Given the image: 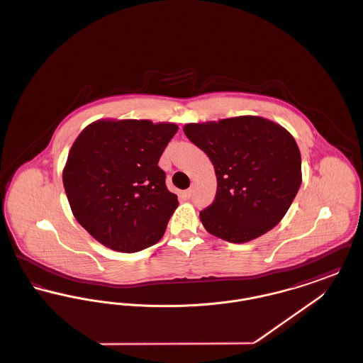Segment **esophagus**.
<instances>
[{
    "mask_svg": "<svg viewBox=\"0 0 363 363\" xmlns=\"http://www.w3.org/2000/svg\"><path fill=\"white\" fill-rule=\"evenodd\" d=\"M182 196L185 197V199H190V196H191V189H186L182 191Z\"/></svg>",
    "mask_w": 363,
    "mask_h": 363,
    "instance_id": "esophagus-1",
    "label": "esophagus"
}]
</instances>
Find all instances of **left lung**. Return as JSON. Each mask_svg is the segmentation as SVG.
Listing matches in <instances>:
<instances>
[{
	"instance_id": "left-lung-1",
	"label": "left lung",
	"mask_w": 363,
	"mask_h": 363,
	"mask_svg": "<svg viewBox=\"0 0 363 363\" xmlns=\"http://www.w3.org/2000/svg\"><path fill=\"white\" fill-rule=\"evenodd\" d=\"M184 132L207 154L218 179L213 203L200 212L209 234L245 243L284 218L302 182L301 152L287 129L241 116L186 123Z\"/></svg>"
}]
</instances>
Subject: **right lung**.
<instances>
[{
  "label": "right lung",
  "mask_w": 363,
  "mask_h": 363,
  "mask_svg": "<svg viewBox=\"0 0 363 363\" xmlns=\"http://www.w3.org/2000/svg\"><path fill=\"white\" fill-rule=\"evenodd\" d=\"M173 122L98 120L74 140L62 181L76 220L104 246L135 253L160 241L178 207L157 162Z\"/></svg>",
  "instance_id": "1"
}]
</instances>
